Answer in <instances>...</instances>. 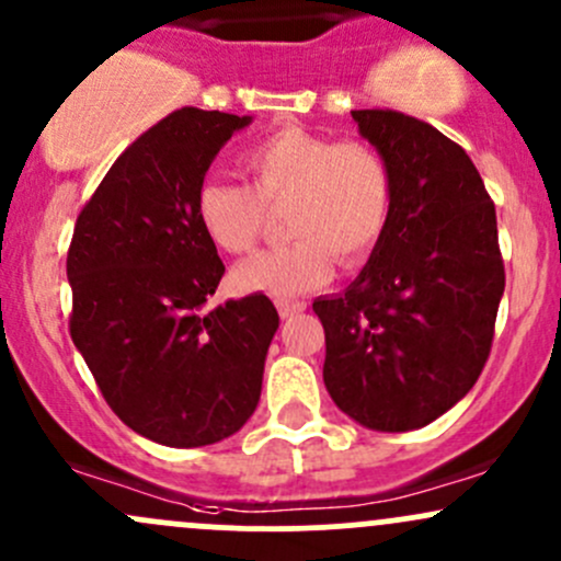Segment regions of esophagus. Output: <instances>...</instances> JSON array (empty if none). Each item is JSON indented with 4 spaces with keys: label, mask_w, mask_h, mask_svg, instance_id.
Instances as JSON below:
<instances>
[{
    "label": "esophagus",
    "mask_w": 561,
    "mask_h": 561,
    "mask_svg": "<svg viewBox=\"0 0 561 561\" xmlns=\"http://www.w3.org/2000/svg\"><path fill=\"white\" fill-rule=\"evenodd\" d=\"M305 307H307L305 302H286V299H280L278 312H280V318H294L297 312H302Z\"/></svg>",
    "instance_id": "obj_1"
}]
</instances>
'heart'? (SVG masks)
Returning a JSON list of instances; mask_svg holds the SVG:
<instances>
[{
    "label": "heart",
    "mask_w": 561,
    "mask_h": 561,
    "mask_svg": "<svg viewBox=\"0 0 561 561\" xmlns=\"http://www.w3.org/2000/svg\"><path fill=\"white\" fill-rule=\"evenodd\" d=\"M249 186L208 179L197 186V225L216 249L245 254L262 238L267 208L291 203L288 238L234 267L245 294L294 299L331 278L334 259L358 267L382 240L393 208V176L366 141H336L305 128L259 138L240 158Z\"/></svg>",
    "instance_id": "b5f03b06"
}]
</instances>
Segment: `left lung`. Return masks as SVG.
Returning <instances> with one entry per match:
<instances>
[{
	"instance_id": "8db88e82",
	"label": "left lung",
	"mask_w": 561,
	"mask_h": 561,
	"mask_svg": "<svg viewBox=\"0 0 561 561\" xmlns=\"http://www.w3.org/2000/svg\"><path fill=\"white\" fill-rule=\"evenodd\" d=\"M393 176L388 230L345 294L312 310L323 382L371 431H414L455 407L490 358L505 288L495 203L451 138L393 110L351 112Z\"/></svg>"
}]
</instances>
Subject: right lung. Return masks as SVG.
Instances as JSON below:
<instances>
[{"mask_svg":"<svg viewBox=\"0 0 561 561\" xmlns=\"http://www.w3.org/2000/svg\"><path fill=\"white\" fill-rule=\"evenodd\" d=\"M249 123L184 106L152 125L80 210L66 256L77 351L112 412L165 447H206L245 425L280 323L264 294L206 310L225 264L195 195Z\"/></svg>","mask_w":561,"mask_h":561,"instance_id":"obj_1","label":"right lung"}]
</instances>
